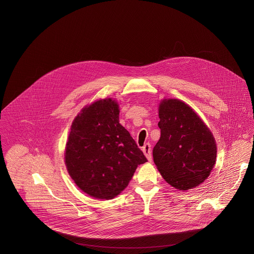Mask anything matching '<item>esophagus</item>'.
Here are the masks:
<instances>
[{
    "label": "esophagus",
    "mask_w": 254,
    "mask_h": 254,
    "mask_svg": "<svg viewBox=\"0 0 254 254\" xmlns=\"http://www.w3.org/2000/svg\"><path fill=\"white\" fill-rule=\"evenodd\" d=\"M142 151L144 153V155L146 156L148 161L152 160V155H151V145L149 143H146L143 147H142Z\"/></svg>",
    "instance_id": "obj_1"
}]
</instances>
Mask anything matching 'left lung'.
Here are the masks:
<instances>
[{"mask_svg": "<svg viewBox=\"0 0 254 254\" xmlns=\"http://www.w3.org/2000/svg\"><path fill=\"white\" fill-rule=\"evenodd\" d=\"M161 129L153 160L164 180L180 190L193 189L209 177L217 145L210 129L185 102L164 99L159 106Z\"/></svg>", "mask_w": 254, "mask_h": 254, "instance_id": "left-lung-1", "label": "left lung"}]
</instances>
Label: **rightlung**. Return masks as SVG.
<instances>
[{"instance_id":"1","label":"right lung","mask_w":254,"mask_h":254,"mask_svg":"<svg viewBox=\"0 0 254 254\" xmlns=\"http://www.w3.org/2000/svg\"><path fill=\"white\" fill-rule=\"evenodd\" d=\"M119 105L111 98L86 106L75 117L64 161L75 185L88 195L112 199L128 185L138 165L147 162L120 124Z\"/></svg>"}]
</instances>
